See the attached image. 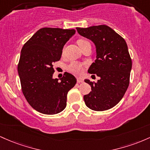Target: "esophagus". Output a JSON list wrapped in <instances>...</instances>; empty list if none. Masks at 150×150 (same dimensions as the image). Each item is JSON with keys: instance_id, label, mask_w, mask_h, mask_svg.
Wrapping results in <instances>:
<instances>
[{"instance_id": "1", "label": "esophagus", "mask_w": 150, "mask_h": 150, "mask_svg": "<svg viewBox=\"0 0 150 150\" xmlns=\"http://www.w3.org/2000/svg\"><path fill=\"white\" fill-rule=\"evenodd\" d=\"M83 80L84 79L82 77H78V78H77V82H78V83H83Z\"/></svg>"}]
</instances>
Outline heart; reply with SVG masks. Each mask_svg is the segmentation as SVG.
I'll return each mask as SVG.
<instances>
[{
	"instance_id": "heart-1",
	"label": "heart",
	"mask_w": 150,
	"mask_h": 150,
	"mask_svg": "<svg viewBox=\"0 0 150 150\" xmlns=\"http://www.w3.org/2000/svg\"><path fill=\"white\" fill-rule=\"evenodd\" d=\"M86 42H88L85 40H79L78 41V44L79 46ZM83 64L82 63H81V62H72L69 64L67 68H68V70L70 71L71 72H73V73L75 74H80L83 71Z\"/></svg>"
}]
</instances>
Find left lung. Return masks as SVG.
I'll use <instances>...</instances> for the list:
<instances>
[{
    "label": "left lung",
    "mask_w": 150,
    "mask_h": 150,
    "mask_svg": "<svg viewBox=\"0 0 150 150\" xmlns=\"http://www.w3.org/2000/svg\"><path fill=\"white\" fill-rule=\"evenodd\" d=\"M81 36L89 39L96 47V59L88 72L100 77L96 83L84 81L91 91L83 97L86 106L95 111H103L117 105L125 95L129 83L132 59L125 40L105 25L87 28H76Z\"/></svg>",
    "instance_id": "1"
}]
</instances>
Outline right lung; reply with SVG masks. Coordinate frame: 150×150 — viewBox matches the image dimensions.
<instances>
[{
  "mask_svg": "<svg viewBox=\"0 0 150 150\" xmlns=\"http://www.w3.org/2000/svg\"><path fill=\"white\" fill-rule=\"evenodd\" d=\"M76 30L43 28L23 45L18 65L21 89L28 103L46 115L62 112L67 93L76 83L71 74L54 79L53 64L61 59L62 50Z\"/></svg>",
  "mask_w": 150,
  "mask_h": 150,
  "instance_id": "1",
  "label": "right lung"
}]
</instances>
